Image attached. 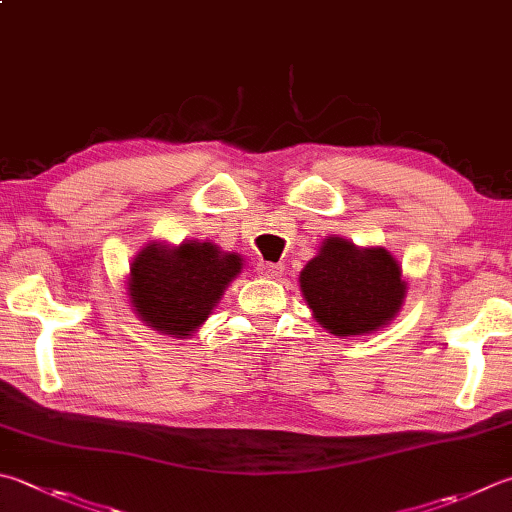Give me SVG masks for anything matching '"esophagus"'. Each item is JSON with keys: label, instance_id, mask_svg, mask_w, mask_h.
<instances>
[{"label": "esophagus", "instance_id": "34e87169", "mask_svg": "<svg viewBox=\"0 0 512 512\" xmlns=\"http://www.w3.org/2000/svg\"><path fill=\"white\" fill-rule=\"evenodd\" d=\"M283 265H276V263H265V260H260V263L256 265V272L258 276L263 278H278L283 274Z\"/></svg>", "mask_w": 512, "mask_h": 512}]
</instances>
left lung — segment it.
<instances>
[{
    "label": "left lung",
    "instance_id": "8db88e82",
    "mask_svg": "<svg viewBox=\"0 0 512 512\" xmlns=\"http://www.w3.org/2000/svg\"><path fill=\"white\" fill-rule=\"evenodd\" d=\"M298 283L316 321L334 336L381 330L401 310L408 289L388 249H361L339 236L323 240Z\"/></svg>",
    "mask_w": 512,
    "mask_h": 512
}]
</instances>
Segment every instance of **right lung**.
Masks as SVG:
<instances>
[{
    "mask_svg": "<svg viewBox=\"0 0 512 512\" xmlns=\"http://www.w3.org/2000/svg\"><path fill=\"white\" fill-rule=\"evenodd\" d=\"M240 269L243 258L220 252L214 243H149L133 258L127 292L140 321L162 334L189 339Z\"/></svg>",
    "mask_w": 512,
    "mask_h": 512,
    "instance_id": "right-lung-1",
    "label": "right lung"
}]
</instances>
